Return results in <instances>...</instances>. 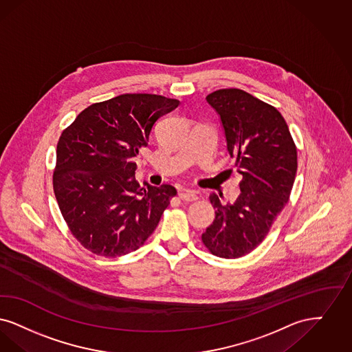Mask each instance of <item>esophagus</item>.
Returning <instances> with one entry per match:
<instances>
[{
    "mask_svg": "<svg viewBox=\"0 0 352 352\" xmlns=\"http://www.w3.org/2000/svg\"><path fill=\"white\" fill-rule=\"evenodd\" d=\"M179 197L183 199V201H186V202H192V201H196V199H197V195H196L195 190L185 189V190H183V192L179 195Z\"/></svg>",
    "mask_w": 352,
    "mask_h": 352,
    "instance_id": "34e87169",
    "label": "esophagus"
}]
</instances>
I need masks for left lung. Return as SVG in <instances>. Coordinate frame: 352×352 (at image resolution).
Returning a JSON list of instances; mask_svg holds the SVG:
<instances>
[{
	"instance_id": "8db88e82",
	"label": "left lung",
	"mask_w": 352,
	"mask_h": 352,
	"mask_svg": "<svg viewBox=\"0 0 352 352\" xmlns=\"http://www.w3.org/2000/svg\"><path fill=\"white\" fill-rule=\"evenodd\" d=\"M219 116L228 151L242 175L241 195L223 205L210 195L213 223L202 242L219 258L235 259L256 248L291 196L297 172V150L288 124L276 107L241 89L206 96Z\"/></svg>"
}]
</instances>
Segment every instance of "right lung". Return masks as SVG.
<instances>
[{
	"mask_svg": "<svg viewBox=\"0 0 352 352\" xmlns=\"http://www.w3.org/2000/svg\"><path fill=\"white\" fill-rule=\"evenodd\" d=\"M179 104L126 93L87 107L61 133L55 197L74 236L93 254L116 258L138 250L176 195L169 184L140 188L133 157L148 146L156 121Z\"/></svg>",
	"mask_w": 352,
	"mask_h": 352,
	"instance_id": "add662e5",
	"label": "right lung"
}]
</instances>
